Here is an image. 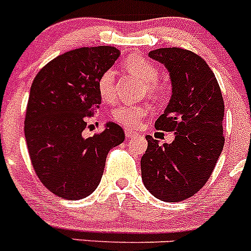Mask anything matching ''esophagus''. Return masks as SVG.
Returning <instances> with one entry per match:
<instances>
[{"instance_id": "34e87169", "label": "esophagus", "mask_w": 251, "mask_h": 251, "mask_svg": "<svg viewBox=\"0 0 251 251\" xmlns=\"http://www.w3.org/2000/svg\"><path fill=\"white\" fill-rule=\"evenodd\" d=\"M138 136V134H137L136 132H133V130H126V137H127L128 139H130V138H134V137H137Z\"/></svg>"}]
</instances>
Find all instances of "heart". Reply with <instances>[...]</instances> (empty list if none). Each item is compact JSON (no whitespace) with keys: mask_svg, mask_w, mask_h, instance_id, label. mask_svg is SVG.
I'll return each mask as SVG.
<instances>
[{"mask_svg":"<svg viewBox=\"0 0 251 251\" xmlns=\"http://www.w3.org/2000/svg\"><path fill=\"white\" fill-rule=\"evenodd\" d=\"M126 66L132 74L138 76L146 83L147 92L150 94H156L159 90L157 84L159 72L157 66L145 57L133 55L126 60ZM98 93L99 97L105 103L114 101L117 93H115V70L109 68L104 70L98 79ZM150 109L147 105H133L126 104L119 105L113 110V121L117 124L124 127L126 129H138L141 127L142 121L148 114Z\"/></svg>","mask_w":251,"mask_h":251,"instance_id":"heart-1","label":"heart"}]
</instances>
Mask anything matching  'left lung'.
<instances>
[{"mask_svg":"<svg viewBox=\"0 0 251 251\" xmlns=\"http://www.w3.org/2000/svg\"><path fill=\"white\" fill-rule=\"evenodd\" d=\"M148 55L170 73L172 97L154 127L175 132V141L161 146L146 137L142 179L154 197L178 202L200 191L216 166L225 142L224 99L210 66L192 51L163 48Z\"/></svg>","mask_w":251,"mask_h":251,"instance_id":"obj_1","label":"left lung"}]
</instances>
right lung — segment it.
I'll return each instance as SVG.
<instances>
[{"instance_id":"add662e5","label":"right lung","mask_w":251,"mask_h":251,"mask_svg":"<svg viewBox=\"0 0 251 251\" xmlns=\"http://www.w3.org/2000/svg\"><path fill=\"white\" fill-rule=\"evenodd\" d=\"M118 56L113 46L75 49L46 64L31 85L25 118L31 163L49 191L65 200L95 191L108 152L124 141L112 122L92 137L83 133L101 103L99 76Z\"/></svg>"}]
</instances>
